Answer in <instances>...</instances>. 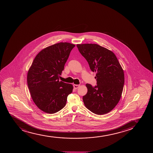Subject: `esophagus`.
Returning a JSON list of instances; mask_svg holds the SVG:
<instances>
[{"mask_svg": "<svg viewBox=\"0 0 153 153\" xmlns=\"http://www.w3.org/2000/svg\"><path fill=\"white\" fill-rule=\"evenodd\" d=\"M80 85H74V89H77V88H79Z\"/></svg>", "mask_w": 153, "mask_h": 153, "instance_id": "34e87169", "label": "esophagus"}]
</instances>
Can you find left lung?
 <instances>
[{"label":"left lung","instance_id":"8db88e82","mask_svg":"<svg viewBox=\"0 0 153 153\" xmlns=\"http://www.w3.org/2000/svg\"><path fill=\"white\" fill-rule=\"evenodd\" d=\"M81 55L95 71L97 86L87 84L88 91L83 96L85 107L95 114L112 111L120 101L125 83L123 70L112 51L97 44L76 45Z\"/></svg>","mask_w":153,"mask_h":153}]
</instances>
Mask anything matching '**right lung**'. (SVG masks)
Instances as JSON below:
<instances>
[{
    "label": "right lung",
    "mask_w": 153,
    "mask_h": 153,
    "mask_svg": "<svg viewBox=\"0 0 153 153\" xmlns=\"http://www.w3.org/2000/svg\"><path fill=\"white\" fill-rule=\"evenodd\" d=\"M75 45L60 42L40 51L27 75L30 96L36 105L44 112L53 114L63 109L72 84L59 81L64 65Z\"/></svg>",
    "instance_id": "add662e5"
}]
</instances>
